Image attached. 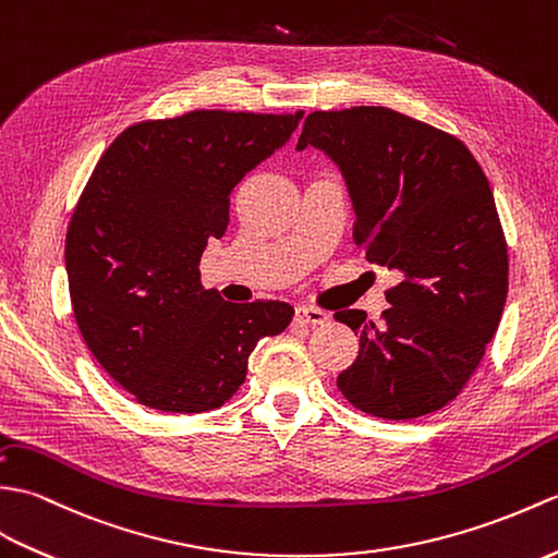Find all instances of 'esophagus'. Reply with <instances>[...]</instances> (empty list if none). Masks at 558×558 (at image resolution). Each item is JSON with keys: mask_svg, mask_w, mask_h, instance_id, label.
I'll return each instance as SVG.
<instances>
[{"mask_svg": "<svg viewBox=\"0 0 558 558\" xmlns=\"http://www.w3.org/2000/svg\"><path fill=\"white\" fill-rule=\"evenodd\" d=\"M327 319H329V315L325 311H319V307H313V305L295 307V322H299V325L315 327V325H325Z\"/></svg>", "mask_w": 558, "mask_h": 558, "instance_id": "34e87169", "label": "esophagus"}]
</instances>
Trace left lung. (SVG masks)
<instances>
[{
	"instance_id": "1",
	"label": "left lung",
	"mask_w": 558,
	"mask_h": 558,
	"mask_svg": "<svg viewBox=\"0 0 558 558\" xmlns=\"http://www.w3.org/2000/svg\"><path fill=\"white\" fill-rule=\"evenodd\" d=\"M307 145L341 169L367 263L401 277L387 289L381 327L363 311L333 315L361 333L337 387L375 417L435 413L473 377L509 293V251L485 171L456 135L387 107L313 111L295 147Z\"/></svg>"
}]
</instances>
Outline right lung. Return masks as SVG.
<instances>
[{
    "label": "right lung",
    "instance_id": "1",
    "mask_svg": "<svg viewBox=\"0 0 558 558\" xmlns=\"http://www.w3.org/2000/svg\"><path fill=\"white\" fill-rule=\"evenodd\" d=\"M303 111L195 109L133 123L85 183L66 231L73 317L95 361L162 413L219 408L263 337L291 325L281 301L227 303L201 283L231 191L291 138Z\"/></svg>",
    "mask_w": 558,
    "mask_h": 558
}]
</instances>
